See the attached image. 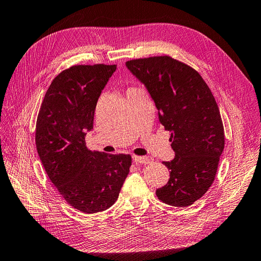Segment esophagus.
<instances>
[{"label":"esophagus","instance_id":"34e87169","mask_svg":"<svg viewBox=\"0 0 261 261\" xmlns=\"http://www.w3.org/2000/svg\"><path fill=\"white\" fill-rule=\"evenodd\" d=\"M134 161L136 163H140V164H150L152 162V159L149 156H139V155H134L133 156Z\"/></svg>","mask_w":261,"mask_h":261}]
</instances>
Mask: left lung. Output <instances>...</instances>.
<instances>
[{"instance_id": "8db88e82", "label": "left lung", "mask_w": 261, "mask_h": 261, "mask_svg": "<svg viewBox=\"0 0 261 261\" xmlns=\"http://www.w3.org/2000/svg\"><path fill=\"white\" fill-rule=\"evenodd\" d=\"M126 66L147 87L175 151L163 162L170 179L155 195L171 206H191L212 185L224 149L216 99L196 69L169 55L130 60Z\"/></svg>"}]
</instances>
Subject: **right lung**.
<instances>
[{"label": "right lung", "instance_id": "1", "mask_svg": "<svg viewBox=\"0 0 261 261\" xmlns=\"http://www.w3.org/2000/svg\"><path fill=\"white\" fill-rule=\"evenodd\" d=\"M116 65H74L54 78L39 110L36 147L50 180L73 208L96 213L118 198L129 173V154L90 151L97 101Z\"/></svg>", "mask_w": 261, "mask_h": 261}]
</instances>
